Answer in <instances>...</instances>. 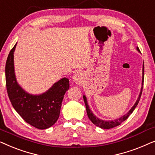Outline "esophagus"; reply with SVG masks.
<instances>
[{"label":"esophagus","mask_w":155,"mask_h":155,"mask_svg":"<svg viewBox=\"0 0 155 155\" xmlns=\"http://www.w3.org/2000/svg\"><path fill=\"white\" fill-rule=\"evenodd\" d=\"M73 81L75 82L76 84H80L83 82V75L81 73H76L73 77Z\"/></svg>","instance_id":"esophagus-1"}]
</instances>
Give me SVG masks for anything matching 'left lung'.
Listing matches in <instances>:
<instances>
[{
    "mask_svg": "<svg viewBox=\"0 0 155 155\" xmlns=\"http://www.w3.org/2000/svg\"><path fill=\"white\" fill-rule=\"evenodd\" d=\"M137 50L139 52L140 51L138 47H137ZM143 82H144V63H143V79H142V87H141L139 97L137 99L136 102L135 103V104L133 105V107L131 108V109H130V111H129L126 114H125V115L121 116V117H120L119 118H117V119L113 120H104L100 119V118H98L97 117H96V116L94 115V114L92 113V111L90 110V107H89L86 97L84 96V95H83V99H84V104H85V106H86L87 114L88 118H90V120L95 125V126H98V127H99V128H103V129H110V128H114V127H116V126H119V125L121 124L122 122H124V120H126L127 118L129 117V116H130V114L133 113V111H134L135 107H136L137 105L138 104L140 99L142 92H143Z\"/></svg>",
    "mask_w": 155,
    "mask_h": 155,
    "instance_id": "1",
    "label": "left lung"
}]
</instances>
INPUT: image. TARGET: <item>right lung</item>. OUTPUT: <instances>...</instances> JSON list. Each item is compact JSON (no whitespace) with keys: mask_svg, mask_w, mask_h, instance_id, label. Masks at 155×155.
Here are the masks:
<instances>
[{"mask_svg":"<svg viewBox=\"0 0 155 155\" xmlns=\"http://www.w3.org/2000/svg\"><path fill=\"white\" fill-rule=\"evenodd\" d=\"M8 54L5 64L6 88L12 107L27 124L38 129H46L57 121L65 93L69 89V80L63 78L41 94L25 92L17 82L14 70V51Z\"/></svg>","mask_w":155,"mask_h":155,"instance_id":"1","label":"right lung"}]
</instances>
